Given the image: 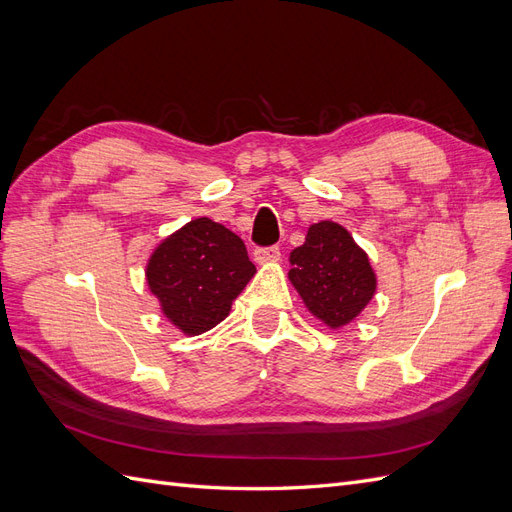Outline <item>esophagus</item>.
<instances>
[{"mask_svg":"<svg viewBox=\"0 0 512 512\" xmlns=\"http://www.w3.org/2000/svg\"><path fill=\"white\" fill-rule=\"evenodd\" d=\"M282 252L277 245H269V247H256L254 250V260L258 265H269V262H277L280 260Z\"/></svg>","mask_w":512,"mask_h":512,"instance_id":"34e87169","label":"esophagus"}]
</instances>
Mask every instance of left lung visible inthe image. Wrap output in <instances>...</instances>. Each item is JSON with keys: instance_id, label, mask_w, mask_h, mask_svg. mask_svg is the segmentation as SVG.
Listing matches in <instances>:
<instances>
[{"instance_id": "left-lung-1", "label": "left lung", "mask_w": 512, "mask_h": 512, "mask_svg": "<svg viewBox=\"0 0 512 512\" xmlns=\"http://www.w3.org/2000/svg\"><path fill=\"white\" fill-rule=\"evenodd\" d=\"M290 282L305 307L331 329L359 316L376 292V273L350 232L335 222L309 226L305 243L290 252Z\"/></svg>"}]
</instances>
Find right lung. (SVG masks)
<instances>
[{
  "label": "right lung",
  "instance_id": "add662e5",
  "mask_svg": "<svg viewBox=\"0 0 512 512\" xmlns=\"http://www.w3.org/2000/svg\"><path fill=\"white\" fill-rule=\"evenodd\" d=\"M254 273V262L235 232L198 218L156 247L147 265V284L177 329L200 335L228 316Z\"/></svg>",
  "mask_w": 512,
  "mask_h": 512
}]
</instances>
